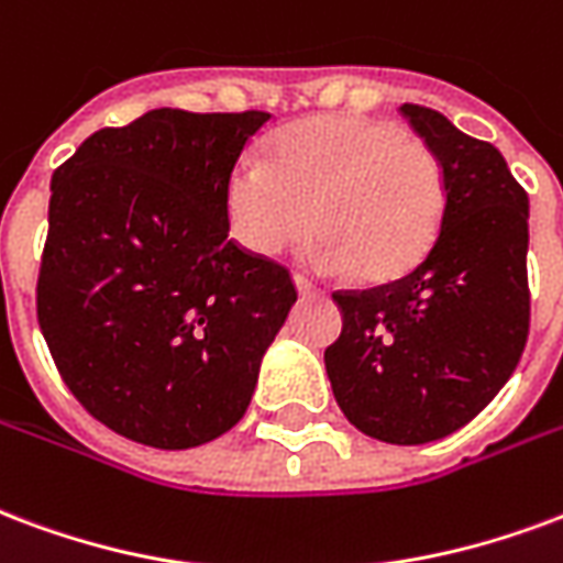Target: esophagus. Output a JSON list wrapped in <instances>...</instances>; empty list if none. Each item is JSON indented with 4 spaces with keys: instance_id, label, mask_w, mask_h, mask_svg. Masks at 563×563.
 I'll list each match as a JSON object with an SVG mask.
<instances>
[{
    "instance_id": "34e87169",
    "label": "esophagus",
    "mask_w": 563,
    "mask_h": 563,
    "mask_svg": "<svg viewBox=\"0 0 563 563\" xmlns=\"http://www.w3.org/2000/svg\"><path fill=\"white\" fill-rule=\"evenodd\" d=\"M295 289H298V295H303V298H307V295L319 292L313 283L307 280V277H301V274H295Z\"/></svg>"
}]
</instances>
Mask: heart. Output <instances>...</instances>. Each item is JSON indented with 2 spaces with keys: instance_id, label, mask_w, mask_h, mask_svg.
<instances>
[{
  "instance_id": "b5f03b06",
  "label": "heart",
  "mask_w": 563,
  "mask_h": 563,
  "mask_svg": "<svg viewBox=\"0 0 563 563\" xmlns=\"http://www.w3.org/2000/svg\"><path fill=\"white\" fill-rule=\"evenodd\" d=\"M448 208L444 169L430 145L387 119L357 112L283 128L268 164L244 161L227 185L232 235L277 256L310 232L316 262L366 283L409 277L439 241Z\"/></svg>"
}]
</instances>
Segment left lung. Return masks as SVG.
<instances>
[{
    "label": "left lung",
    "instance_id": "8db88e82",
    "mask_svg": "<svg viewBox=\"0 0 563 563\" xmlns=\"http://www.w3.org/2000/svg\"><path fill=\"white\" fill-rule=\"evenodd\" d=\"M399 112L441 161L444 223L409 277L334 292L343 334L324 349V369L336 406L364 435L427 444L477 418L522 357L528 194L495 145L430 107Z\"/></svg>",
    "mask_w": 563,
    "mask_h": 563
}]
</instances>
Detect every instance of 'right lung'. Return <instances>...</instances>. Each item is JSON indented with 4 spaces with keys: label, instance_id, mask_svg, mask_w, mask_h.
I'll use <instances>...</instances> for the list:
<instances>
[{
    "label": "right lung",
    "instance_id": "right-lung-1",
    "mask_svg": "<svg viewBox=\"0 0 563 563\" xmlns=\"http://www.w3.org/2000/svg\"><path fill=\"white\" fill-rule=\"evenodd\" d=\"M271 112L152 110L53 173L37 324L80 406L187 451L250 406L298 301L289 271L229 239L227 185Z\"/></svg>",
    "mask_w": 563,
    "mask_h": 563
}]
</instances>
